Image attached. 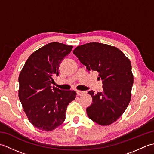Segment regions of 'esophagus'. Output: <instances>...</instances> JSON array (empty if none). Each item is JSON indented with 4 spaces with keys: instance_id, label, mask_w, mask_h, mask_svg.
Returning <instances> with one entry per match:
<instances>
[{
    "instance_id": "obj_1",
    "label": "esophagus",
    "mask_w": 154,
    "mask_h": 154,
    "mask_svg": "<svg viewBox=\"0 0 154 154\" xmlns=\"http://www.w3.org/2000/svg\"><path fill=\"white\" fill-rule=\"evenodd\" d=\"M76 92H77V95H79V96L83 95V94L85 93V91H77Z\"/></svg>"
}]
</instances>
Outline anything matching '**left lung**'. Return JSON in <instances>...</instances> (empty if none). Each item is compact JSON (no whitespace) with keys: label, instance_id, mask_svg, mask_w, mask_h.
I'll use <instances>...</instances> for the list:
<instances>
[{"label":"left lung","instance_id":"8db88e82","mask_svg":"<svg viewBox=\"0 0 154 154\" xmlns=\"http://www.w3.org/2000/svg\"><path fill=\"white\" fill-rule=\"evenodd\" d=\"M73 54L88 71H98L103 81L102 92H88L93 99L88 116L102 126L115 122L131 99L134 77L128 58L117 48L98 42L77 46Z\"/></svg>","mask_w":154,"mask_h":154}]
</instances>
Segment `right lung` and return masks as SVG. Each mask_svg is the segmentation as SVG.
<instances>
[{"mask_svg": "<svg viewBox=\"0 0 154 154\" xmlns=\"http://www.w3.org/2000/svg\"><path fill=\"white\" fill-rule=\"evenodd\" d=\"M72 48L56 42L45 45L28 57L19 75L20 100L29 121L38 129L48 132L60 126L68 104L75 99V91L51 86Z\"/></svg>", "mask_w": 154, "mask_h": 154, "instance_id": "right-lung-1", "label": "right lung"}]
</instances>
